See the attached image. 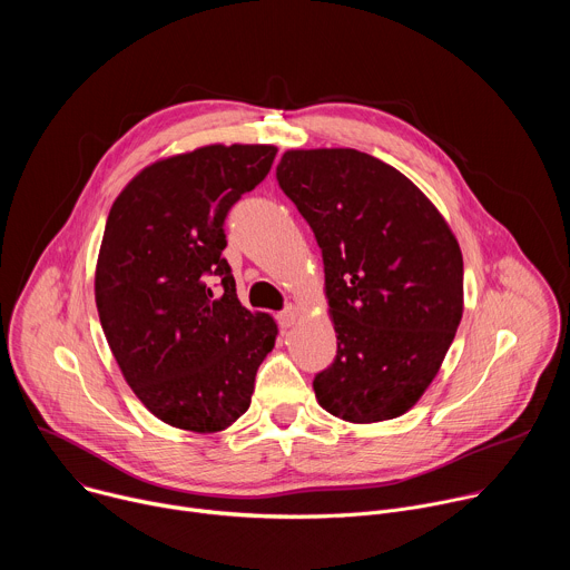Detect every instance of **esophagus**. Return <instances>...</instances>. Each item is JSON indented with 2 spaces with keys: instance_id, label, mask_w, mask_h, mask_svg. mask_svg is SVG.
Listing matches in <instances>:
<instances>
[{
  "instance_id": "obj_1",
  "label": "esophagus",
  "mask_w": 570,
  "mask_h": 570,
  "mask_svg": "<svg viewBox=\"0 0 570 570\" xmlns=\"http://www.w3.org/2000/svg\"><path fill=\"white\" fill-rule=\"evenodd\" d=\"M297 317H299V311H297L295 306L284 308V311L277 315V320H279V327H282V330H291L293 324L297 322Z\"/></svg>"
}]
</instances>
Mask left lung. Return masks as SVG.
<instances>
[{
  "instance_id": "1",
  "label": "left lung",
  "mask_w": 570,
  "mask_h": 570,
  "mask_svg": "<svg viewBox=\"0 0 570 570\" xmlns=\"http://www.w3.org/2000/svg\"><path fill=\"white\" fill-rule=\"evenodd\" d=\"M277 180L322 250L338 341L313 379L317 403L352 424L409 413L462 320L455 234L415 183L356 148H291Z\"/></svg>"
}]
</instances>
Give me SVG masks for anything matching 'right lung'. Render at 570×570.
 <instances>
[{
  "label": "right lung",
  "instance_id": "right-lung-1",
  "mask_svg": "<svg viewBox=\"0 0 570 570\" xmlns=\"http://www.w3.org/2000/svg\"><path fill=\"white\" fill-rule=\"evenodd\" d=\"M275 155L273 144H209L161 157L110 207L95 273L101 327L137 399L174 429H229L275 347L277 322L238 302L223 259L225 216Z\"/></svg>",
  "mask_w": 570,
  "mask_h": 570
}]
</instances>
